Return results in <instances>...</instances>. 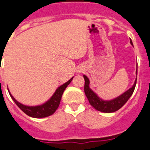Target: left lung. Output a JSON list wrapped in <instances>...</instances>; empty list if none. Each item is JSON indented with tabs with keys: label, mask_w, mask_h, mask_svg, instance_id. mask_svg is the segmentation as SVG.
Segmentation results:
<instances>
[{
	"label": "left lung",
	"mask_w": 150,
	"mask_h": 150,
	"mask_svg": "<svg viewBox=\"0 0 150 150\" xmlns=\"http://www.w3.org/2000/svg\"><path fill=\"white\" fill-rule=\"evenodd\" d=\"M130 42L132 45V41ZM83 78L85 80L84 84V92L86 96L88 98L89 103L92 107L96 108V110L102 112H114L116 111L119 110L120 108H122L127 101L129 100L130 96H132L134 89H135L136 83H137V79H136L135 83L132 88H129L128 91H126L125 93H123L119 97L114 99L112 100H103L102 99L99 98L97 95L94 93V91L89 88V79L86 76L83 75Z\"/></svg>",
	"instance_id": "obj_1"
}]
</instances>
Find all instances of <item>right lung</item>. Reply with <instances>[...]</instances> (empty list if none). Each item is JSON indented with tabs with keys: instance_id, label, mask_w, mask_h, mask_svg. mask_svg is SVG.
<instances>
[{
	"instance_id": "add662e5",
	"label": "right lung",
	"mask_w": 150,
	"mask_h": 150,
	"mask_svg": "<svg viewBox=\"0 0 150 150\" xmlns=\"http://www.w3.org/2000/svg\"><path fill=\"white\" fill-rule=\"evenodd\" d=\"M72 79H73V77L69 81L65 83L64 84L60 86L56 90L54 94L53 95V96L49 100L42 105H39V106L30 107V106L23 105V104H20L19 102L16 100L12 96L10 93H9V95L13 99V100L15 102V104H17L18 108L21 111H23L26 115L31 116V117H34V118H43V117H46V116L52 115L57 110V108H59V104H60V101H61L62 93H63L66 88L67 87V85L70 84V83L71 82Z\"/></svg>"
}]
</instances>
